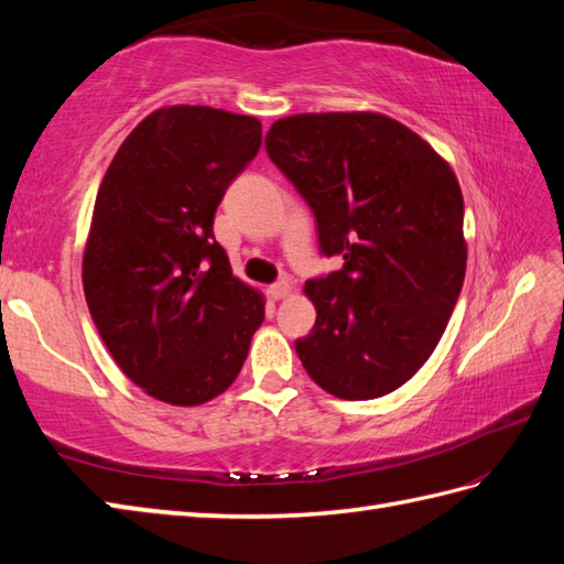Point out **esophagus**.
<instances>
[{"label": "esophagus", "mask_w": 564, "mask_h": 564, "mask_svg": "<svg viewBox=\"0 0 564 564\" xmlns=\"http://www.w3.org/2000/svg\"><path fill=\"white\" fill-rule=\"evenodd\" d=\"M291 293V285L285 283V281H279V283H273V285H269V295L273 297V301H283L285 295Z\"/></svg>", "instance_id": "esophagus-1"}]
</instances>
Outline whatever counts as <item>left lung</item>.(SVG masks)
I'll use <instances>...</instances> for the list:
<instances>
[{
	"mask_svg": "<svg viewBox=\"0 0 564 564\" xmlns=\"http://www.w3.org/2000/svg\"><path fill=\"white\" fill-rule=\"evenodd\" d=\"M263 145L313 210L322 254L344 257L305 283L317 310L295 341L305 370L341 400L398 390L434 354L463 289L458 178L380 113L289 116Z\"/></svg>",
	"mask_w": 564,
	"mask_h": 564,
	"instance_id": "left-lung-1",
	"label": "left lung"
}]
</instances>
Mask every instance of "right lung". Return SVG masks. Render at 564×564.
Here are the masks:
<instances>
[{
    "label": "right lung",
    "mask_w": 564,
    "mask_h": 564,
    "mask_svg": "<svg viewBox=\"0 0 564 564\" xmlns=\"http://www.w3.org/2000/svg\"><path fill=\"white\" fill-rule=\"evenodd\" d=\"M259 148L257 118L170 106L126 138L101 182L84 295L113 361L162 402L194 406L230 388L263 322V297L213 235Z\"/></svg>",
    "instance_id": "add662e5"
}]
</instances>
